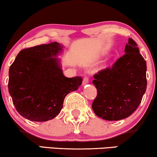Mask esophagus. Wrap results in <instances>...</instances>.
<instances>
[{"mask_svg":"<svg viewBox=\"0 0 157 157\" xmlns=\"http://www.w3.org/2000/svg\"><path fill=\"white\" fill-rule=\"evenodd\" d=\"M88 82H89V78H88V77H85L83 79V85H86V84H87Z\"/></svg>","mask_w":157,"mask_h":157,"instance_id":"esophagus-1","label":"esophagus"}]
</instances>
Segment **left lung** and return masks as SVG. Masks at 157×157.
Returning a JSON list of instances; mask_svg holds the SVG:
<instances>
[{
  "instance_id": "8db88e82",
  "label": "left lung",
  "mask_w": 157,
  "mask_h": 157,
  "mask_svg": "<svg viewBox=\"0 0 157 157\" xmlns=\"http://www.w3.org/2000/svg\"><path fill=\"white\" fill-rule=\"evenodd\" d=\"M125 54L112 67L99 71L92 81L98 95L92 105L97 116L117 121L131 115L147 89V63L135 41L128 40Z\"/></svg>"
}]
</instances>
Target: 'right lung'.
Instances as JSON below:
<instances>
[{
  "label": "right lung",
  "instance_id": "1",
  "mask_svg": "<svg viewBox=\"0 0 157 157\" xmlns=\"http://www.w3.org/2000/svg\"><path fill=\"white\" fill-rule=\"evenodd\" d=\"M63 45L54 42L22 50L10 65L8 91L17 112L32 122L58 115L65 96L81 85V77L64 75L59 59Z\"/></svg>",
  "mask_w": 157,
  "mask_h": 157
}]
</instances>
